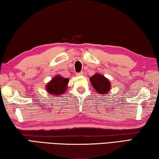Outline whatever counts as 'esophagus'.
Listing matches in <instances>:
<instances>
[{
    "label": "esophagus",
    "instance_id": "obj_1",
    "mask_svg": "<svg viewBox=\"0 0 159 159\" xmlns=\"http://www.w3.org/2000/svg\"><path fill=\"white\" fill-rule=\"evenodd\" d=\"M76 76H83V71H80V72H79V73H76Z\"/></svg>",
    "mask_w": 159,
    "mask_h": 159
}]
</instances>
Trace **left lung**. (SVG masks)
Here are the masks:
<instances>
[{
  "label": "left lung",
  "instance_id": "1",
  "mask_svg": "<svg viewBox=\"0 0 159 159\" xmlns=\"http://www.w3.org/2000/svg\"><path fill=\"white\" fill-rule=\"evenodd\" d=\"M90 80L95 90L98 93L101 95H105L106 93H109L111 88V83L104 76L99 74H96L90 77Z\"/></svg>",
  "mask_w": 159,
  "mask_h": 159
}]
</instances>
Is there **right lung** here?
Returning <instances> with one entry per match:
<instances>
[{
    "mask_svg": "<svg viewBox=\"0 0 159 159\" xmlns=\"http://www.w3.org/2000/svg\"><path fill=\"white\" fill-rule=\"evenodd\" d=\"M69 79H64L60 76H56L46 85V90L50 94L60 95L64 93L66 90Z\"/></svg>",
    "mask_w": 159,
    "mask_h": 159,
    "instance_id": "1",
    "label": "right lung"
}]
</instances>
